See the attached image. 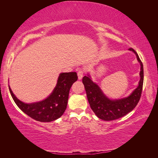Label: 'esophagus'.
<instances>
[{"label":"esophagus","instance_id":"1","mask_svg":"<svg viewBox=\"0 0 158 158\" xmlns=\"http://www.w3.org/2000/svg\"><path fill=\"white\" fill-rule=\"evenodd\" d=\"M83 74H84V70L81 69V70H78V72H77V75H78L79 79H82V77L83 76Z\"/></svg>","mask_w":158,"mask_h":158}]
</instances>
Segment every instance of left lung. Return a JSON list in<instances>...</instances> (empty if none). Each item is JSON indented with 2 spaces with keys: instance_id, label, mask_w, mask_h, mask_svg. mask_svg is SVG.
Masks as SVG:
<instances>
[{
  "instance_id": "8db88e82",
  "label": "left lung",
  "mask_w": 158,
  "mask_h": 158,
  "mask_svg": "<svg viewBox=\"0 0 158 158\" xmlns=\"http://www.w3.org/2000/svg\"><path fill=\"white\" fill-rule=\"evenodd\" d=\"M129 50L135 53L137 60L140 64V79L139 86L127 98L115 100L107 98L98 85L92 81L89 76L83 77L82 82L85 87L90 107L100 119L105 121L119 119L132 111L139 102L142 94L144 80L143 65L135 50L132 48H130Z\"/></svg>"
}]
</instances>
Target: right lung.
Wrapping results in <instances>:
<instances>
[{"mask_svg": "<svg viewBox=\"0 0 158 158\" xmlns=\"http://www.w3.org/2000/svg\"><path fill=\"white\" fill-rule=\"evenodd\" d=\"M77 79L76 72L61 73L51 95L43 101L31 104L20 101L13 94L10 87L9 88L14 102L23 113L38 122H49L58 119L64 113L70 89Z\"/></svg>", "mask_w": 158, "mask_h": 158, "instance_id": "obj_1", "label": "right lung"}]
</instances>
